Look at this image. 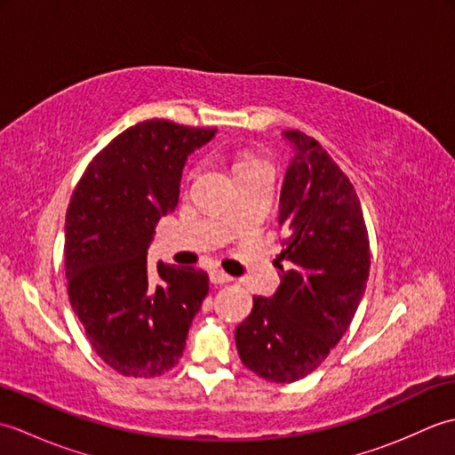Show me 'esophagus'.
Masks as SVG:
<instances>
[{"mask_svg": "<svg viewBox=\"0 0 455 455\" xmlns=\"http://www.w3.org/2000/svg\"><path fill=\"white\" fill-rule=\"evenodd\" d=\"M209 277H211V283L212 285H222V283L233 282V277L222 272V269H212V272L209 274Z\"/></svg>", "mask_w": 455, "mask_h": 455, "instance_id": "34e87169", "label": "esophagus"}]
</instances>
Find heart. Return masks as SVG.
I'll list each match as a JSON object with an SVG mask.
<instances>
[{"mask_svg": "<svg viewBox=\"0 0 455 455\" xmlns=\"http://www.w3.org/2000/svg\"><path fill=\"white\" fill-rule=\"evenodd\" d=\"M254 164H259L256 158H244L243 162H240V166H238V172L243 170V168H248V166H254Z\"/></svg>", "mask_w": 455, "mask_h": 455, "instance_id": "obj_1", "label": "heart"}]
</instances>
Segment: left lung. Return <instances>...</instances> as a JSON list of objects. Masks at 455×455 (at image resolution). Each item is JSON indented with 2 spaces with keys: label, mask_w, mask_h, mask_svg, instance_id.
I'll use <instances>...</instances> for the list:
<instances>
[{
  "label": "left lung",
  "mask_w": 455,
  "mask_h": 455,
  "mask_svg": "<svg viewBox=\"0 0 455 455\" xmlns=\"http://www.w3.org/2000/svg\"><path fill=\"white\" fill-rule=\"evenodd\" d=\"M283 137L295 154L279 197L282 283L269 299L254 297L235 332L243 363L274 383H293L324 362L350 326L370 275V238L350 180L313 137Z\"/></svg>",
  "instance_id": "1"
}]
</instances>
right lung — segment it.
I'll list each match as a JSON object with an SVG mask.
<instances>
[{
  "instance_id": "right-lung-1",
  "label": "right lung",
  "mask_w": 455,
  "mask_h": 455,
  "mask_svg": "<svg viewBox=\"0 0 455 455\" xmlns=\"http://www.w3.org/2000/svg\"><path fill=\"white\" fill-rule=\"evenodd\" d=\"M164 119L115 137L76 186L66 212L68 297L101 360L127 377H156L180 362L193 316L209 293L197 267L147 252L156 222L178 205L189 154L215 137Z\"/></svg>"
}]
</instances>
